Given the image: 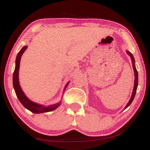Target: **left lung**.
Wrapping results in <instances>:
<instances>
[{
	"mask_svg": "<svg viewBox=\"0 0 150 150\" xmlns=\"http://www.w3.org/2000/svg\"><path fill=\"white\" fill-rule=\"evenodd\" d=\"M127 53L128 54V55L130 56V57H131L132 59V65H133V70H134V73H135V84H134V87H133V93H132V97H131V98H130L129 101L128 102V103L127 104L126 106L125 107V109L126 108H128L130 104H131V103H132V101L133 100V98H134L135 97V93H136V91H137V86H138V72L137 71V69L135 68V59H134V57H133V55L131 53H129V52H128L127 51ZM124 109V110H125Z\"/></svg>",
	"mask_w": 150,
	"mask_h": 150,
	"instance_id": "8db88e82",
	"label": "left lung"
}]
</instances>
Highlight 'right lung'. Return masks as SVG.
Listing matches in <instances>:
<instances>
[{
    "label": "right lung",
    "instance_id": "add662e5",
    "mask_svg": "<svg viewBox=\"0 0 150 150\" xmlns=\"http://www.w3.org/2000/svg\"><path fill=\"white\" fill-rule=\"evenodd\" d=\"M27 49V46H24L21 50L20 52H18V55L16 58L15 61V68L13 72V88L15 89V93L17 95V96L18 98L19 101L21 102V104L23 106L30 110L32 113H45L48 112V111H53L55 110L57 108H58L60 105V103H57L53 105H51V106H44L42 105L38 104L37 103H35L33 102L30 100L28 98L26 97V95L22 91V89L21 88L20 85H19L18 82V70H19V66H20V61L21 59V56L24 51ZM69 82L66 85V87L68 85Z\"/></svg>",
    "mask_w": 150,
    "mask_h": 150
}]
</instances>
